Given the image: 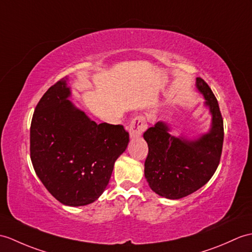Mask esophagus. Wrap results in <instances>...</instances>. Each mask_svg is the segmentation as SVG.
I'll return each mask as SVG.
<instances>
[{"mask_svg": "<svg viewBox=\"0 0 252 252\" xmlns=\"http://www.w3.org/2000/svg\"><path fill=\"white\" fill-rule=\"evenodd\" d=\"M147 127V121H146L145 117L137 116L131 121L130 125V136L132 138L139 137L142 135L143 132Z\"/></svg>", "mask_w": 252, "mask_h": 252, "instance_id": "1", "label": "esophagus"}]
</instances>
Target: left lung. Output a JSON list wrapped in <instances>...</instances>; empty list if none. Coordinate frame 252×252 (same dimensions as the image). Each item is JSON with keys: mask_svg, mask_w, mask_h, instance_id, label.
Listing matches in <instances>:
<instances>
[{"mask_svg": "<svg viewBox=\"0 0 252 252\" xmlns=\"http://www.w3.org/2000/svg\"><path fill=\"white\" fill-rule=\"evenodd\" d=\"M196 88L205 97L212 114V127L196 139L175 137L162 121L144 133L148 144L145 177L160 196L178 200L195 192L213 177L217 169L223 145V119L217 98L201 77Z\"/></svg>", "mask_w": 252, "mask_h": 252, "instance_id": "left-lung-1", "label": "left lung"}]
</instances>
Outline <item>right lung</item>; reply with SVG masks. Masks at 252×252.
<instances>
[{
  "label": "right lung",
  "instance_id": "add662e5",
  "mask_svg": "<svg viewBox=\"0 0 252 252\" xmlns=\"http://www.w3.org/2000/svg\"><path fill=\"white\" fill-rule=\"evenodd\" d=\"M62 78L35 107L30 128V156L38 178L50 194L67 206L97 200L114 164L128 144L121 125H97L67 99L71 89Z\"/></svg>",
  "mask_w": 252,
  "mask_h": 252
}]
</instances>
